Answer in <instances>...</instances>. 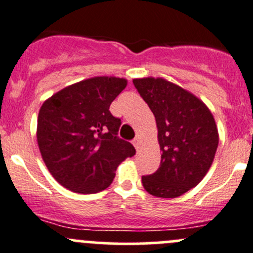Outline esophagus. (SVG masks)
Wrapping results in <instances>:
<instances>
[{"label":"esophagus","instance_id":"34e87169","mask_svg":"<svg viewBox=\"0 0 253 253\" xmlns=\"http://www.w3.org/2000/svg\"><path fill=\"white\" fill-rule=\"evenodd\" d=\"M132 143H133L134 148L138 149L139 148V137H134V138L132 139Z\"/></svg>","mask_w":253,"mask_h":253}]
</instances>
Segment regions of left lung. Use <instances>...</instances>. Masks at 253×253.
<instances>
[{
	"instance_id": "obj_1",
	"label": "left lung",
	"mask_w": 253,
	"mask_h": 253,
	"mask_svg": "<svg viewBox=\"0 0 253 253\" xmlns=\"http://www.w3.org/2000/svg\"><path fill=\"white\" fill-rule=\"evenodd\" d=\"M133 85L156 117L162 152L159 168L142 176V184L154 197H180L203 180L214 161V117L198 97L161 78L134 79Z\"/></svg>"
}]
</instances>
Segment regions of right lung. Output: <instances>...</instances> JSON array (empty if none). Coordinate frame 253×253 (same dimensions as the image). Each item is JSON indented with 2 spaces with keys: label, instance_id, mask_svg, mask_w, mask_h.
Masks as SVG:
<instances>
[{
  "label": "right lung",
  "instance_id": "obj_1",
  "mask_svg": "<svg viewBox=\"0 0 253 253\" xmlns=\"http://www.w3.org/2000/svg\"><path fill=\"white\" fill-rule=\"evenodd\" d=\"M126 85L120 78H92L60 90L42 105L37 126L42 158L72 192H101L112 183L117 166L136 154L129 142L117 136L121 119L110 112Z\"/></svg>",
  "mask_w": 253,
  "mask_h": 253
}]
</instances>
